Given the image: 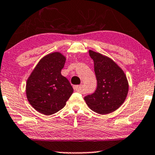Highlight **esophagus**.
Wrapping results in <instances>:
<instances>
[{"label": "esophagus", "instance_id": "obj_1", "mask_svg": "<svg viewBox=\"0 0 155 155\" xmlns=\"http://www.w3.org/2000/svg\"><path fill=\"white\" fill-rule=\"evenodd\" d=\"M82 85H76L74 87V89L76 91V92H81V90H82Z\"/></svg>", "mask_w": 155, "mask_h": 155}]
</instances>
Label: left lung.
Returning a JSON list of instances; mask_svg holds the SVG:
<instances>
[{
    "instance_id": "1",
    "label": "left lung",
    "mask_w": 155,
    "mask_h": 155,
    "mask_svg": "<svg viewBox=\"0 0 155 155\" xmlns=\"http://www.w3.org/2000/svg\"><path fill=\"white\" fill-rule=\"evenodd\" d=\"M89 53L94 61L97 87L93 94L84 97V100L95 113H110L126 100L128 91L127 78L112 59L92 50H89Z\"/></svg>"
}]
</instances>
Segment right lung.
<instances>
[{"mask_svg": "<svg viewBox=\"0 0 155 155\" xmlns=\"http://www.w3.org/2000/svg\"><path fill=\"white\" fill-rule=\"evenodd\" d=\"M66 58L55 52L42 58L26 85L27 100L30 105L44 115L57 113L66 105L74 89L68 80L61 75Z\"/></svg>", "mask_w": 155, "mask_h": 155, "instance_id": "obj_1", "label": "right lung"}]
</instances>
